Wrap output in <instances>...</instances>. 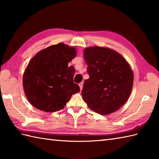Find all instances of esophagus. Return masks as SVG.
Instances as JSON below:
<instances>
[{"mask_svg": "<svg viewBox=\"0 0 159 159\" xmlns=\"http://www.w3.org/2000/svg\"><path fill=\"white\" fill-rule=\"evenodd\" d=\"M79 87H80V90H82V89H83V83L82 82V83H79Z\"/></svg>", "mask_w": 159, "mask_h": 159, "instance_id": "1", "label": "esophagus"}]
</instances>
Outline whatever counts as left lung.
<instances>
[{"instance_id": "left-lung-1", "label": "left lung", "mask_w": 159, "mask_h": 159, "mask_svg": "<svg viewBox=\"0 0 159 159\" xmlns=\"http://www.w3.org/2000/svg\"><path fill=\"white\" fill-rule=\"evenodd\" d=\"M84 57L89 78L84 83L82 96L91 109L107 115L126 102L133 85V74L124 57L102 47L87 48Z\"/></svg>"}]
</instances>
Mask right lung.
I'll return each mask as SVG.
<instances>
[{
	"mask_svg": "<svg viewBox=\"0 0 159 159\" xmlns=\"http://www.w3.org/2000/svg\"><path fill=\"white\" fill-rule=\"evenodd\" d=\"M75 48L63 43L50 46L33 57L23 76L24 90L36 109L46 112L62 109L73 94L80 92L74 83Z\"/></svg>",
	"mask_w": 159,
	"mask_h": 159,
	"instance_id": "right-lung-1",
	"label": "right lung"
}]
</instances>
